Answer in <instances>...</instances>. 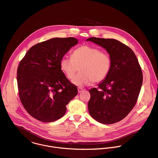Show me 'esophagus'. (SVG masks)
I'll return each instance as SVG.
<instances>
[{"label":"esophagus","mask_w":158,"mask_h":158,"mask_svg":"<svg viewBox=\"0 0 158 158\" xmlns=\"http://www.w3.org/2000/svg\"><path fill=\"white\" fill-rule=\"evenodd\" d=\"M77 90H78V92H79V93H81V92H82V91L84 90V89H82V88H81V87H78Z\"/></svg>","instance_id":"obj_1"}]
</instances>
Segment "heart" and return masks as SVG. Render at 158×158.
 <instances>
[{"label":"heart","instance_id":"b5f03b06","mask_svg":"<svg viewBox=\"0 0 158 158\" xmlns=\"http://www.w3.org/2000/svg\"><path fill=\"white\" fill-rule=\"evenodd\" d=\"M112 64L108 52L88 45L77 48L73 56H64L60 61L61 69L68 79H72L80 68L81 72L72 80V83L78 87L104 81L110 73Z\"/></svg>","mask_w":158,"mask_h":158}]
</instances>
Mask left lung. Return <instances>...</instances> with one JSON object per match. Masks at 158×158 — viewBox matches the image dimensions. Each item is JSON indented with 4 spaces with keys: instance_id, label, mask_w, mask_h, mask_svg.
Returning <instances> with one entry per match:
<instances>
[{
    "instance_id": "1",
    "label": "left lung",
    "mask_w": 158,
    "mask_h": 158,
    "mask_svg": "<svg viewBox=\"0 0 158 158\" xmlns=\"http://www.w3.org/2000/svg\"><path fill=\"white\" fill-rule=\"evenodd\" d=\"M106 49L112 58V68L98 89L89 90L88 110L90 116L103 124L121 121L136 103L143 73L133 50L115 39L91 37L87 40Z\"/></svg>"
}]
</instances>
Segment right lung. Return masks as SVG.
<instances>
[{
	"mask_svg": "<svg viewBox=\"0 0 158 158\" xmlns=\"http://www.w3.org/2000/svg\"><path fill=\"white\" fill-rule=\"evenodd\" d=\"M78 43L73 37L54 38L33 46L20 61L17 84L20 101L27 112L43 122L63 117L66 105L77 94L67 79L60 61Z\"/></svg>",
	"mask_w": 158,
	"mask_h": 158,
	"instance_id": "add662e5",
	"label": "right lung"
}]
</instances>
